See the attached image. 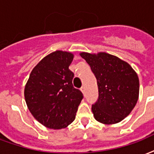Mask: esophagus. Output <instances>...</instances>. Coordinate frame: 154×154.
Wrapping results in <instances>:
<instances>
[{"instance_id": "esophagus-1", "label": "esophagus", "mask_w": 154, "mask_h": 154, "mask_svg": "<svg viewBox=\"0 0 154 154\" xmlns=\"http://www.w3.org/2000/svg\"><path fill=\"white\" fill-rule=\"evenodd\" d=\"M81 90H82V93H85V86H82V87L81 88Z\"/></svg>"}]
</instances>
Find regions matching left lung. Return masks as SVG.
I'll list each match as a JSON object with an SVG mask.
<instances>
[{"label":"left lung","instance_id":"1","mask_svg":"<svg viewBox=\"0 0 154 154\" xmlns=\"http://www.w3.org/2000/svg\"><path fill=\"white\" fill-rule=\"evenodd\" d=\"M95 75L98 99L92 106L94 119L103 124L119 123L131 113L139 98V78L132 66L106 53L81 52Z\"/></svg>","mask_w":154,"mask_h":154}]
</instances>
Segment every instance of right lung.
<instances>
[{
	"label": "right lung",
	"mask_w": 154,
	"mask_h": 154,
	"mask_svg": "<svg viewBox=\"0 0 154 154\" xmlns=\"http://www.w3.org/2000/svg\"><path fill=\"white\" fill-rule=\"evenodd\" d=\"M73 56L60 50L48 54L32 69L25 85L28 109L46 128H65L75 119L83 95L72 85L74 74L69 67Z\"/></svg>",
	"instance_id": "right-lung-1"
}]
</instances>
